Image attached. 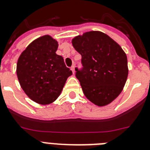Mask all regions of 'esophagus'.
I'll use <instances>...</instances> for the list:
<instances>
[{
  "label": "esophagus",
  "instance_id": "34e87169",
  "mask_svg": "<svg viewBox=\"0 0 150 150\" xmlns=\"http://www.w3.org/2000/svg\"><path fill=\"white\" fill-rule=\"evenodd\" d=\"M71 70L72 71L73 74H75V66H74V65H72L71 67Z\"/></svg>",
  "mask_w": 150,
  "mask_h": 150
}]
</instances>
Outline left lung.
Masks as SVG:
<instances>
[{"mask_svg":"<svg viewBox=\"0 0 150 150\" xmlns=\"http://www.w3.org/2000/svg\"><path fill=\"white\" fill-rule=\"evenodd\" d=\"M81 54L82 69L75 76L84 94L99 107L111 103L120 94L128 75L127 58L120 45L100 31H90L73 39Z\"/></svg>","mask_w":150,"mask_h":150,"instance_id":"8db88e82","label":"left lung"}]
</instances>
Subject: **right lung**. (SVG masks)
Segmentation results:
<instances>
[{
  "label": "right lung",
  "instance_id": "obj_1",
  "mask_svg": "<svg viewBox=\"0 0 150 150\" xmlns=\"http://www.w3.org/2000/svg\"><path fill=\"white\" fill-rule=\"evenodd\" d=\"M58 42L49 35L33 41L20 56L17 75L21 88L35 102L49 104L58 98L72 71L56 53Z\"/></svg>",
  "mask_w": 150,
  "mask_h": 150
}]
</instances>
